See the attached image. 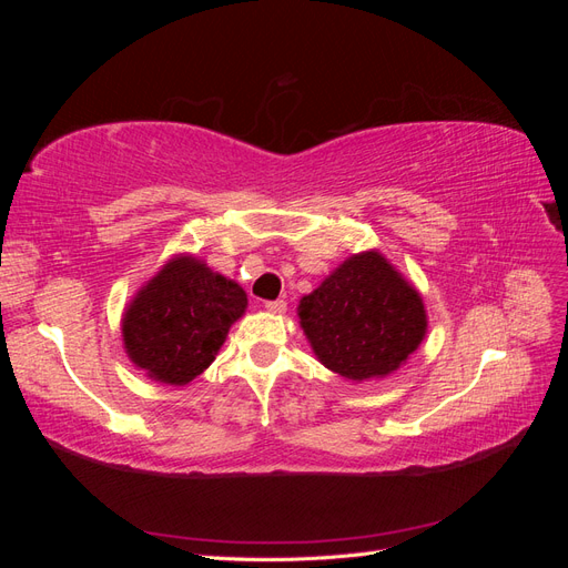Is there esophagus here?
Returning <instances> with one entry per match:
<instances>
[{"label":"esophagus","instance_id":"esophagus-1","mask_svg":"<svg viewBox=\"0 0 568 568\" xmlns=\"http://www.w3.org/2000/svg\"><path fill=\"white\" fill-rule=\"evenodd\" d=\"M265 307L270 313H277V315H282V313H286V301H282V298H277V301H267L265 303Z\"/></svg>","mask_w":568,"mask_h":568}]
</instances>
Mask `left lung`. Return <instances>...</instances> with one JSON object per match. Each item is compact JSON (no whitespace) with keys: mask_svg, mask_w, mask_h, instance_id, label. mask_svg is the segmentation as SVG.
<instances>
[{"mask_svg":"<svg viewBox=\"0 0 568 568\" xmlns=\"http://www.w3.org/2000/svg\"><path fill=\"white\" fill-rule=\"evenodd\" d=\"M298 317L320 363L353 382L398 369L426 334L422 296L374 251L303 296Z\"/></svg>","mask_w":568,"mask_h":568,"instance_id":"left-lung-1","label":"left lung"}]
</instances>
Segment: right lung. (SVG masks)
Wrapping results in <instances>:
<instances>
[{
  "instance_id": "1",
  "label": "right lung",
  "mask_w": 568,
  "mask_h": 568,
  "mask_svg": "<svg viewBox=\"0 0 568 568\" xmlns=\"http://www.w3.org/2000/svg\"><path fill=\"white\" fill-rule=\"evenodd\" d=\"M246 303L239 284L196 257H175L125 311L128 355L151 379L184 386L213 363Z\"/></svg>"
}]
</instances>
